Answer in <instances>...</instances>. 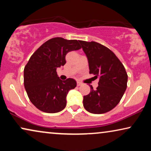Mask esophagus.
I'll return each mask as SVG.
<instances>
[{
  "label": "esophagus",
  "instance_id": "1",
  "mask_svg": "<svg viewBox=\"0 0 151 151\" xmlns=\"http://www.w3.org/2000/svg\"><path fill=\"white\" fill-rule=\"evenodd\" d=\"M81 84H82V83H81V82H79V81L77 82V86H80V85H81Z\"/></svg>",
  "mask_w": 151,
  "mask_h": 151
}]
</instances>
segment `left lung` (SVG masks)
Segmentation results:
<instances>
[{
    "label": "left lung",
    "mask_w": 151,
    "mask_h": 151,
    "mask_svg": "<svg viewBox=\"0 0 151 151\" xmlns=\"http://www.w3.org/2000/svg\"><path fill=\"white\" fill-rule=\"evenodd\" d=\"M87 58L89 73L99 76L98 86L84 96L83 106L89 113L102 114L112 110L122 98L127 87L125 68L115 53L96 42L79 40Z\"/></svg>",
    "instance_id": "1"
}]
</instances>
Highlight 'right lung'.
Here are the masks:
<instances>
[{"label": "right lung", "mask_w": 151, "mask_h": 151, "mask_svg": "<svg viewBox=\"0 0 151 151\" xmlns=\"http://www.w3.org/2000/svg\"><path fill=\"white\" fill-rule=\"evenodd\" d=\"M81 48L79 40L53 38L31 56L24 69V85L29 100L39 110L55 113L67 105V96L77 85L73 78L61 80L57 68L65 65V55Z\"/></svg>", "instance_id": "right-lung-1"}]
</instances>
